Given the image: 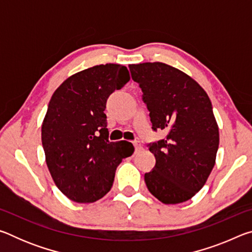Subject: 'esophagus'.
<instances>
[{"mask_svg":"<svg viewBox=\"0 0 252 252\" xmlns=\"http://www.w3.org/2000/svg\"><path fill=\"white\" fill-rule=\"evenodd\" d=\"M133 146L135 148V152H139V151L142 150V146H141V143H140L139 141H134L133 142Z\"/></svg>","mask_w":252,"mask_h":252,"instance_id":"obj_1","label":"esophagus"}]
</instances>
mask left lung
Returning <instances> with one entry per match:
<instances>
[{
	"label": "left lung",
	"mask_w": 252,
	"mask_h": 252,
	"mask_svg": "<svg viewBox=\"0 0 252 252\" xmlns=\"http://www.w3.org/2000/svg\"><path fill=\"white\" fill-rule=\"evenodd\" d=\"M129 69L142 89L152 129L167 133L149 144L156 165L144 181L161 202H185L204 186L216 163L219 127L211 101L197 81L165 63L130 64Z\"/></svg>",
	"instance_id": "obj_1"
}]
</instances>
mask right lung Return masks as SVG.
Segmentation results:
<instances>
[{
    "instance_id": "obj_1",
    "label": "right lung",
    "mask_w": 252,
    "mask_h": 252,
    "mask_svg": "<svg viewBox=\"0 0 252 252\" xmlns=\"http://www.w3.org/2000/svg\"><path fill=\"white\" fill-rule=\"evenodd\" d=\"M130 80L126 66L95 65L71 75L54 91L42 122V146L55 186L78 203L109 192L122 159L133 144L110 142L105 103Z\"/></svg>"
}]
</instances>
